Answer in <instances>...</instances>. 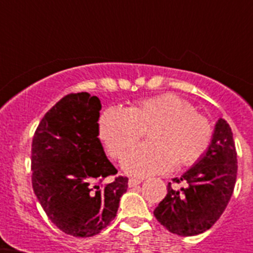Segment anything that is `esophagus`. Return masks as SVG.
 Returning <instances> with one entry per match:
<instances>
[{"instance_id":"esophagus-1","label":"esophagus","mask_w":253,"mask_h":253,"mask_svg":"<svg viewBox=\"0 0 253 253\" xmlns=\"http://www.w3.org/2000/svg\"><path fill=\"white\" fill-rule=\"evenodd\" d=\"M140 182H142V181H140V180H135V178H130V180L128 181V185H129V187H135V186H137V185H139Z\"/></svg>"}]
</instances>
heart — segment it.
<instances>
[{
    "mask_svg": "<svg viewBox=\"0 0 253 253\" xmlns=\"http://www.w3.org/2000/svg\"><path fill=\"white\" fill-rule=\"evenodd\" d=\"M99 137L109 153L120 158L150 130L149 144L123 158V169L134 177L162 173L175 166H191L202 158L211 139L205 116L176 93H162L124 110L109 107L99 118Z\"/></svg>",
    "mask_w": 253,
    "mask_h": 253,
    "instance_id": "heart-1",
    "label": "heart"
}]
</instances>
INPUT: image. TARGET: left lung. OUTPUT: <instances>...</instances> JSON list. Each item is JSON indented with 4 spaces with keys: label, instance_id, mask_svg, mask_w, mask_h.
Listing matches in <instances>:
<instances>
[{
    "label": "left lung",
    "instance_id": "8db88e82",
    "mask_svg": "<svg viewBox=\"0 0 253 253\" xmlns=\"http://www.w3.org/2000/svg\"><path fill=\"white\" fill-rule=\"evenodd\" d=\"M237 178V152L233 133L224 119L214 126L209 147L175 182L186 184L175 189L171 182L167 195L153 214L163 227L178 236H196L213 227L227 208Z\"/></svg>",
    "mask_w": 253,
    "mask_h": 253
}]
</instances>
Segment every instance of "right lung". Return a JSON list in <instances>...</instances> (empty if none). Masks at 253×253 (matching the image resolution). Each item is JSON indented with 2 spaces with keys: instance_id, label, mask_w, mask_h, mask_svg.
Wrapping results in <instances>:
<instances>
[{
  "instance_id": "obj_1",
  "label": "right lung",
  "mask_w": 253,
  "mask_h": 253,
  "mask_svg": "<svg viewBox=\"0 0 253 253\" xmlns=\"http://www.w3.org/2000/svg\"><path fill=\"white\" fill-rule=\"evenodd\" d=\"M101 102L88 92L64 96L44 115L33 138V189L60 231L92 237L110 224L128 190V178L97 181L118 173L99 139Z\"/></svg>"
}]
</instances>
